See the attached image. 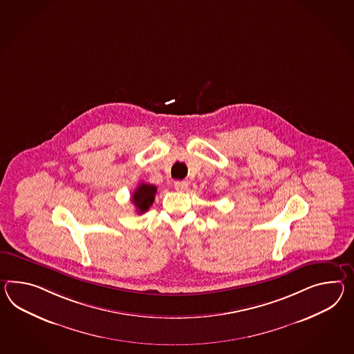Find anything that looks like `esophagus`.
I'll return each mask as SVG.
<instances>
[{
  "label": "esophagus",
  "mask_w": 354,
  "mask_h": 354,
  "mask_svg": "<svg viewBox=\"0 0 354 354\" xmlns=\"http://www.w3.org/2000/svg\"><path fill=\"white\" fill-rule=\"evenodd\" d=\"M174 187L179 192H184V190L188 189V181H175Z\"/></svg>",
  "instance_id": "obj_1"
}]
</instances>
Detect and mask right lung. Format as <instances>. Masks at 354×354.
Instances as JSON below:
<instances>
[{
  "label": "right lung",
  "instance_id": "1",
  "mask_svg": "<svg viewBox=\"0 0 354 354\" xmlns=\"http://www.w3.org/2000/svg\"><path fill=\"white\" fill-rule=\"evenodd\" d=\"M156 192L157 188L152 184H146V183L139 184L137 189L134 190V193L131 194V202L137 207L138 214L146 212L148 208L152 206L155 201Z\"/></svg>",
  "mask_w": 354,
  "mask_h": 354
}]
</instances>
